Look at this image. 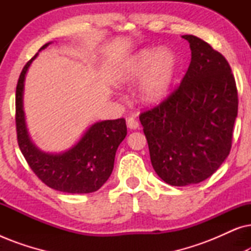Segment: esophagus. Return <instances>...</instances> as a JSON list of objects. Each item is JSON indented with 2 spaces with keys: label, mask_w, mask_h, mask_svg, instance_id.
<instances>
[{
  "label": "esophagus",
  "mask_w": 251,
  "mask_h": 251,
  "mask_svg": "<svg viewBox=\"0 0 251 251\" xmlns=\"http://www.w3.org/2000/svg\"><path fill=\"white\" fill-rule=\"evenodd\" d=\"M126 126H128L129 129H138L139 126V122L137 121V120L135 118H129L128 120H126Z\"/></svg>",
  "instance_id": "obj_1"
}]
</instances>
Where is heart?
<instances>
[{"instance_id": "b5f03b06", "label": "heart", "mask_w": 251, "mask_h": 251, "mask_svg": "<svg viewBox=\"0 0 251 251\" xmlns=\"http://www.w3.org/2000/svg\"><path fill=\"white\" fill-rule=\"evenodd\" d=\"M178 60L170 49L146 48L129 58L119 70V84L132 83L144 75L138 95L146 104H157L169 95L177 74Z\"/></svg>"}]
</instances>
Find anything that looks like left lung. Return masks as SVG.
Listing matches in <instances>:
<instances>
[{
	"mask_svg": "<svg viewBox=\"0 0 251 251\" xmlns=\"http://www.w3.org/2000/svg\"><path fill=\"white\" fill-rule=\"evenodd\" d=\"M180 84L159 105L139 115L151 162L173 186L201 183L227 157L238 115V90L225 57L194 35Z\"/></svg>",
	"mask_w": 251,
	"mask_h": 251,
	"instance_id": "left-lung-1",
	"label": "left lung"
}]
</instances>
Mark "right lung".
<instances>
[{"label":"right lung","instance_id":"add662e5","mask_svg":"<svg viewBox=\"0 0 251 251\" xmlns=\"http://www.w3.org/2000/svg\"><path fill=\"white\" fill-rule=\"evenodd\" d=\"M49 46L44 44L40 50ZM24 66L16 89L17 140L24 157L42 183L65 193L83 194L98 191L111 176L116 150L126 136L125 119L107 120L91 126L80 142L67 152H41L30 142L23 111L24 81L29 65Z\"/></svg>","mask_w":251,"mask_h":251}]
</instances>
